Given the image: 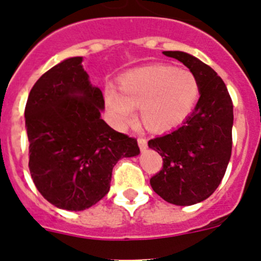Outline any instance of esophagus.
<instances>
[{
  "mask_svg": "<svg viewBox=\"0 0 261 261\" xmlns=\"http://www.w3.org/2000/svg\"><path fill=\"white\" fill-rule=\"evenodd\" d=\"M138 144H139V147H140L141 151H144V150H146L147 147V140L145 138H139L138 139Z\"/></svg>",
  "mask_w": 261,
  "mask_h": 261,
  "instance_id": "1",
  "label": "esophagus"
}]
</instances>
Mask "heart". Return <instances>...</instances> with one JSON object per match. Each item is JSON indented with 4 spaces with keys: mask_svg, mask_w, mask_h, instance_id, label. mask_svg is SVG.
Masks as SVG:
<instances>
[{
    "mask_svg": "<svg viewBox=\"0 0 261 261\" xmlns=\"http://www.w3.org/2000/svg\"><path fill=\"white\" fill-rule=\"evenodd\" d=\"M199 96L196 75L173 65L155 64L126 73L120 80V91L105 88L107 110L117 127L135 118L140 109L144 125L152 131H168L184 122Z\"/></svg>",
    "mask_w": 261,
    "mask_h": 261,
    "instance_id": "obj_1",
    "label": "heart"
}]
</instances>
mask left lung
I'll return each mask as SVG.
<instances>
[{
    "instance_id": "left-lung-1",
    "label": "left lung",
    "mask_w": 261,
    "mask_h": 261,
    "mask_svg": "<svg viewBox=\"0 0 261 261\" xmlns=\"http://www.w3.org/2000/svg\"><path fill=\"white\" fill-rule=\"evenodd\" d=\"M183 63L199 84L193 112L177 130L149 140L163 158V168L150 184L164 201L191 206L208 198L225 175L232 149L233 106L217 73L184 51H163Z\"/></svg>"
}]
</instances>
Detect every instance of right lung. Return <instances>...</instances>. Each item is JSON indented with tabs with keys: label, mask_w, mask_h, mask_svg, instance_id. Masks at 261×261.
<instances>
[{
	"label": "right lung",
	"mask_w": 261,
	"mask_h": 261,
	"mask_svg": "<svg viewBox=\"0 0 261 261\" xmlns=\"http://www.w3.org/2000/svg\"><path fill=\"white\" fill-rule=\"evenodd\" d=\"M82 60L68 58L44 73L25 107L31 178L46 201L68 211L101 201L116 163L140 154L136 139L101 118L103 94L91 84Z\"/></svg>",
	"instance_id": "1"
}]
</instances>
